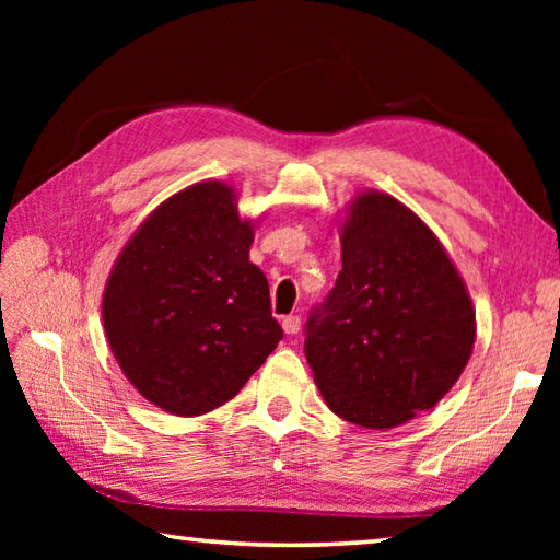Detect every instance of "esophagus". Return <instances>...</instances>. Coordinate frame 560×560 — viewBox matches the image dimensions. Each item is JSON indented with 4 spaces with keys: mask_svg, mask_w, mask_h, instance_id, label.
Listing matches in <instances>:
<instances>
[{
    "mask_svg": "<svg viewBox=\"0 0 560 560\" xmlns=\"http://www.w3.org/2000/svg\"><path fill=\"white\" fill-rule=\"evenodd\" d=\"M281 327H283V331H287L289 337L299 335V329H301V317H299V315H287V317L281 319Z\"/></svg>",
    "mask_w": 560,
    "mask_h": 560,
    "instance_id": "34e87169",
    "label": "esophagus"
}]
</instances>
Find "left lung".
<instances>
[{
    "instance_id": "1",
    "label": "left lung",
    "mask_w": 560,
    "mask_h": 560,
    "mask_svg": "<svg viewBox=\"0 0 560 560\" xmlns=\"http://www.w3.org/2000/svg\"><path fill=\"white\" fill-rule=\"evenodd\" d=\"M341 271L305 325V359L327 407L363 428L433 409L471 359L477 313L435 233L377 189L339 225Z\"/></svg>"
}]
</instances>
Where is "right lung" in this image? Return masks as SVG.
Returning <instances> with one entry per match:
<instances>
[{
	"instance_id": "add662e5",
	"label": "right lung",
	"mask_w": 560,
	"mask_h": 560,
	"mask_svg": "<svg viewBox=\"0 0 560 560\" xmlns=\"http://www.w3.org/2000/svg\"><path fill=\"white\" fill-rule=\"evenodd\" d=\"M255 223L231 185L205 180L153 209L103 291V327L125 377L175 416L233 399L283 337L249 261Z\"/></svg>"
}]
</instances>
